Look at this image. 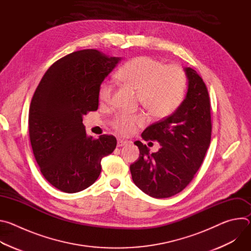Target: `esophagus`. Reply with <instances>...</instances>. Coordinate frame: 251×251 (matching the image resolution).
Returning a JSON list of instances; mask_svg holds the SVG:
<instances>
[{
  "instance_id": "1",
  "label": "esophagus",
  "mask_w": 251,
  "mask_h": 251,
  "mask_svg": "<svg viewBox=\"0 0 251 251\" xmlns=\"http://www.w3.org/2000/svg\"><path fill=\"white\" fill-rule=\"evenodd\" d=\"M128 141H126V140H123V139H118V141H117V146L118 147H122V146H125V145H127L128 144Z\"/></svg>"
}]
</instances>
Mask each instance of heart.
Returning a JSON list of instances; mask_svg holds the SVG:
<instances>
[{"label": "heart", "instance_id": "obj_1", "mask_svg": "<svg viewBox=\"0 0 251 251\" xmlns=\"http://www.w3.org/2000/svg\"><path fill=\"white\" fill-rule=\"evenodd\" d=\"M117 77L137 91V100L156 118L172 114L181 105L187 87L185 71L177 65H165L162 61L147 55L138 56L124 64ZM115 86L106 80L99 88V100L110 104ZM143 112L119 114L113 121V128L124 136L132 135L139 126L146 122Z\"/></svg>", "mask_w": 251, "mask_h": 251}]
</instances>
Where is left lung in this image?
Masks as SVG:
<instances>
[{
	"mask_svg": "<svg viewBox=\"0 0 251 251\" xmlns=\"http://www.w3.org/2000/svg\"><path fill=\"white\" fill-rule=\"evenodd\" d=\"M189 80L186 98L170 116L142 133L145 141L162 146L150 154L140 141L139 159L130 166L132 180L145 194L156 199L170 198L182 192L200 169L211 137L210 99L206 85L197 71L185 68Z\"/></svg>",
	"mask_w": 251,
	"mask_h": 251,
	"instance_id": "1",
	"label": "left lung"
}]
</instances>
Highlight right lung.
I'll return each instance as SVG.
<instances>
[{
    "label": "right lung",
    "instance_id": "1",
    "mask_svg": "<svg viewBox=\"0 0 251 251\" xmlns=\"http://www.w3.org/2000/svg\"><path fill=\"white\" fill-rule=\"evenodd\" d=\"M120 57L82 50L55 61L35 89L28 113L33 156L46 180L74 194L91 186L101 173V160L117 145L113 135H86L82 116L96 111L99 88Z\"/></svg>",
    "mask_w": 251,
    "mask_h": 251
}]
</instances>
